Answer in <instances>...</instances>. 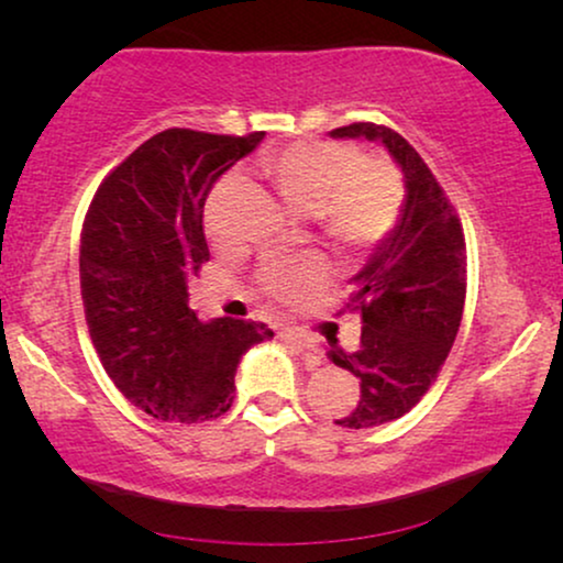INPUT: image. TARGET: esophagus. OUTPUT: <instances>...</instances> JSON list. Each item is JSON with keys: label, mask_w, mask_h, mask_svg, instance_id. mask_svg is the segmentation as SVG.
I'll return each mask as SVG.
<instances>
[{"label": "esophagus", "mask_w": 563, "mask_h": 563, "mask_svg": "<svg viewBox=\"0 0 563 563\" xmlns=\"http://www.w3.org/2000/svg\"><path fill=\"white\" fill-rule=\"evenodd\" d=\"M282 338L287 343H291V345H297V349H302L305 353H310V364L312 366H320L322 364V356H320V349H318V341H314L312 335H307V333H299V330H295V328H284L282 330Z\"/></svg>", "instance_id": "34e87169"}]
</instances>
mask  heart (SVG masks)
<instances>
[{"label":"heart","mask_w":563,"mask_h":563,"mask_svg":"<svg viewBox=\"0 0 563 563\" xmlns=\"http://www.w3.org/2000/svg\"><path fill=\"white\" fill-rule=\"evenodd\" d=\"M264 168L284 202L312 214L320 233L345 251L379 243L399 218L402 179L395 164L376 153H356L338 141H297L272 153ZM235 187L238 176H225L207 199L205 230L218 245H225L220 205ZM322 279L320 258L272 261L261 272V289L279 302H295Z\"/></svg>","instance_id":"1"}]
</instances>
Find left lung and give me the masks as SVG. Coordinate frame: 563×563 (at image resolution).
Returning a JSON list of instances; mask_svg holds the SVG:
<instances>
[{"mask_svg": "<svg viewBox=\"0 0 563 563\" xmlns=\"http://www.w3.org/2000/svg\"><path fill=\"white\" fill-rule=\"evenodd\" d=\"M330 135L382 141L407 189L397 228L353 276L345 310L364 320L358 351L345 353L333 341L328 353L361 384L358 405L335 422L361 430L410 412L449 358L464 314L466 241L443 187L402 135L374 122H351Z\"/></svg>", "mask_w": 563, "mask_h": 563, "instance_id": "left-lung-1", "label": "left lung"}]
</instances>
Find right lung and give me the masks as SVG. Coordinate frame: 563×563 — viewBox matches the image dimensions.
<instances>
[{"label": "right lung", "mask_w": 563, "mask_h": 563, "mask_svg": "<svg viewBox=\"0 0 563 563\" xmlns=\"http://www.w3.org/2000/svg\"><path fill=\"white\" fill-rule=\"evenodd\" d=\"M261 137L168 128L130 153L89 205L79 274L91 343L114 387L158 420L225 415L241 356L274 335L264 322H202L187 299V282L210 261L205 199Z\"/></svg>", "instance_id": "1"}]
</instances>
